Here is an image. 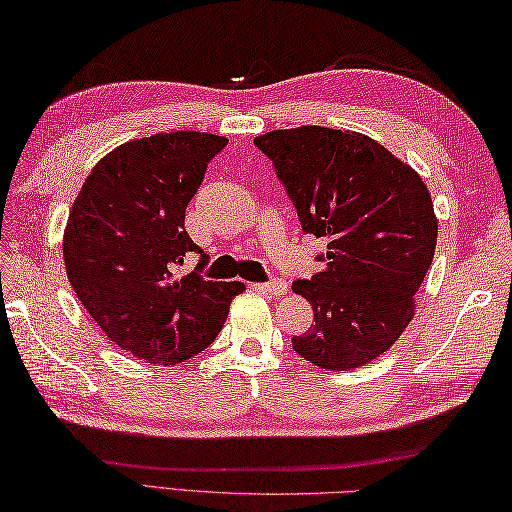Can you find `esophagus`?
Returning a JSON list of instances; mask_svg holds the SVG:
<instances>
[{
    "label": "esophagus",
    "instance_id": "34e87169",
    "mask_svg": "<svg viewBox=\"0 0 512 512\" xmlns=\"http://www.w3.org/2000/svg\"><path fill=\"white\" fill-rule=\"evenodd\" d=\"M252 289L265 296H283L287 294V283L285 280H271V283H256L252 285Z\"/></svg>",
    "mask_w": 512,
    "mask_h": 512
}]
</instances>
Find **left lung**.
Wrapping results in <instances>:
<instances>
[{
  "label": "left lung",
  "instance_id": "1",
  "mask_svg": "<svg viewBox=\"0 0 512 512\" xmlns=\"http://www.w3.org/2000/svg\"><path fill=\"white\" fill-rule=\"evenodd\" d=\"M274 163L302 232L325 238V269L296 280L314 325L291 338L316 367L349 371L382 356L413 318V296L433 263L437 218L409 165L358 132L320 125L254 139Z\"/></svg>",
  "mask_w": 512,
  "mask_h": 512
}]
</instances>
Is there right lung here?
<instances>
[{"label": "right lung", "mask_w": 512, "mask_h": 512, "mask_svg": "<svg viewBox=\"0 0 512 512\" xmlns=\"http://www.w3.org/2000/svg\"><path fill=\"white\" fill-rule=\"evenodd\" d=\"M227 139L154 134L119 145L88 174L68 216L64 260L72 289L106 336L134 358L181 364L223 329L243 283L205 280L185 210Z\"/></svg>", "instance_id": "obj_1"}]
</instances>
